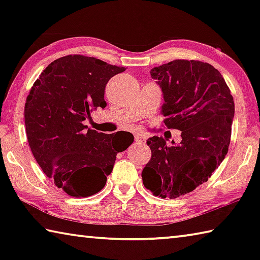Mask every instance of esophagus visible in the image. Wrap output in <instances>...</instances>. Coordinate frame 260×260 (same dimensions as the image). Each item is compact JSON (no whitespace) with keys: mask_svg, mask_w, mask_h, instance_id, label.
Here are the masks:
<instances>
[{"mask_svg":"<svg viewBox=\"0 0 260 260\" xmlns=\"http://www.w3.org/2000/svg\"><path fill=\"white\" fill-rule=\"evenodd\" d=\"M135 141H136V142H144V141H146V136L142 135V134L135 135Z\"/></svg>","mask_w":260,"mask_h":260,"instance_id":"1","label":"esophagus"}]
</instances>
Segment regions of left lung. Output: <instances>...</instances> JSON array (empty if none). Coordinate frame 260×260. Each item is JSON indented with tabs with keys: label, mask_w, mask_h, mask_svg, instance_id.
I'll use <instances>...</instances> for the list:
<instances>
[{
	"label": "left lung",
	"mask_w": 260,
	"mask_h": 260,
	"mask_svg": "<svg viewBox=\"0 0 260 260\" xmlns=\"http://www.w3.org/2000/svg\"><path fill=\"white\" fill-rule=\"evenodd\" d=\"M164 98L167 128L181 131L182 141H147L151 159L142 171L144 187L161 199L192 191L212 175L227 155L234 99L217 69L200 60L175 59L151 70Z\"/></svg>",
	"instance_id": "1"
}]
</instances>
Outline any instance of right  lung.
Listing matches in <instances>:
<instances>
[{
    "label": "right lung",
    "instance_id": "add662e5",
    "mask_svg": "<svg viewBox=\"0 0 260 260\" xmlns=\"http://www.w3.org/2000/svg\"><path fill=\"white\" fill-rule=\"evenodd\" d=\"M125 70L69 55L51 61L30 88L24 110L29 148L47 177L70 196L102 190L117 153L133 143L128 132L104 134L83 125L93 110L107 107L105 86Z\"/></svg>",
    "mask_w": 260,
    "mask_h": 260
}]
</instances>
